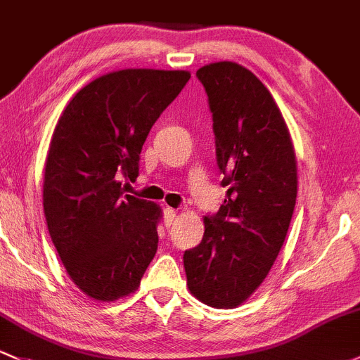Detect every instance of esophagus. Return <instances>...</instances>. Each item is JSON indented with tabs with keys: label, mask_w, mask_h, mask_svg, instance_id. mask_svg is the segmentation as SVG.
<instances>
[{
	"label": "esophagus",
	"mask_w": 360,
	"mask_h": 360,
	"mask_svg": "<svg viewBox=\"0 0 360 360\" xmlns=\"http://www.w3.org/2000/svg\"><path fill=\"white\" fill-rule=\"evenodd\" d=\"M163 216H165V225H166V226H172L173 221H175L176 211L173 210V207H165V210H163Z\"/></svg>",
	"instance_id": "obj_1"
}]
</instances>
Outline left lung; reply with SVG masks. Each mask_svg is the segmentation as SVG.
Listing matches in <instances>:
<instances>
[{
  "label": "left lung",
  "instance_id": "1",
  "mask_svg": "<svg viewBox=\"0 0 360 360\" xmlns=\"http://www.w3.org/2000/svg\"><path fill=\"white\" fill-rule=\"evenodd\" d=\"M212 113L226 197L204 216V237L185 250L191 293L237 307L264 281L283 245L297 199V161L285 120L264 84L233 61L197 70Z\"/></svg>",
  "mask_w": 360,
  "mask_h": 360
}]
</instances>
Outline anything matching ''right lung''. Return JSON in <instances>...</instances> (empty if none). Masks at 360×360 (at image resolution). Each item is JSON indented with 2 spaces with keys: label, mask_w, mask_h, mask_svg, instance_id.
<instances>
[{
  "label": "right lung",
  "mask_w": 360,
  "mask_h": 360,
  "mask_svg": "<svg viewBox=\"0 0 360 360\" xmlns=\"http://www.w3.org/2000/svg\"><path fill=\"white\" fill-rule=\"evenodd\" d=\"M191 79L129 68L92 80L67 104L46 158L42 204L72 281L110 302L141 285L158 250L160 206L125 194L149 130Z\"/></svg>",
  "instance_id": "obj_1"
}]
</instances>
